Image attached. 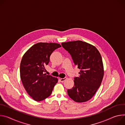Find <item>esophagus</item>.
<instances>
[{"instance_id":"34e87169","label":"esophagus","mask_w":125,"mask_h":125,"mask_svg":"<svg viewBox=\"0 0 125 125\" xmlns=\"http://www.w3.org/2000/svg\"><path fill=\"white\" fill-rule=\"evenodd\" d=\"M66 77H64V78H59V80H60L61 82H63V81H64L65 80H66Z\"/></svg>"}]
</instances>
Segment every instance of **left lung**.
I'll return each mask as SVG.
<instances>
[{"label":"left lung","instance_id":"left-lung-1","mask_svg":"<svg viewBox=\"0 0 125 125\" xmlns=\"http://www.w3.org/2000/svg\"><path fill=\"white\" fill-rule=\"evenodd\" d=\"M62 46L80 70L79 76L74 77L73 87L67 89V94L76 102L87 101L98 90L103 78L101 54L94 46L81 41L62 43Z\"/></svg>","mask_w":125,"mask_h":125}]
</instances>
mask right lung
<instances>
[{
    "label": "right lung",
    "mask_w": 125,
    "mask_h": 125,
    "mask_svg": "<svg viewBox=\"0 0 125 125\" xmlns=\"http://www.w3.org/2000/svg\"><path fill=\"white\" fill-rule=\"evenodd\" d=\"M61 46L57 43H39L31 47L22 57L20 77L27 92L35 101L50 96L58 78L45 73L52 53Z\"/></svg>",
    "instance_id": "add662e5"
}]
</instances>
